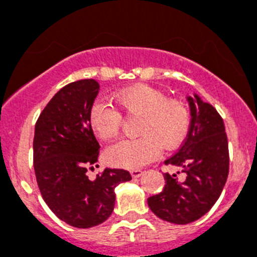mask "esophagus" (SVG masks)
I'll use <instances>...</instances> for the list:
<instances>
[{"label":"esophagus","mask_w":257,"mask_h":257,"mask_svg":"<svg viewBox=\"0 0 257 257\" xmlns=\"http://www.w3.org/2000/svg\"><path fill=\"white\" fill-rule=\"evenodd\" d=\"M130 174H131V176H133L134 179H136V178H140V176H142L143 171H142V170L136 169V170H131Z\"/></svg>","instance_id":"1"}]
</instances>
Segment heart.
Returning <instances> with one entry per match:
<instances>
[{
    "instance_id": "b5f03b06",
    "label": "heart",
    "mask_w": 257,
    "mask_h": 257,
    "mask_svg": "<svg viewBox=\"0 0 257 257\" xmlns=\"http://www.w3.org/2000/svg\"><path fill=\"white\" fill-rule=\"evenodd\" d=\"M115 101L127 117H139L138 139L115 143L105 152L110 165L136 170L158 158L162 147L172 151L180 147L190 130L192 113L184 101L167 97L148 85H134L115 95ZM90 126L97 138L112 140L119 134L122 115L114 106L96 101L90 110Z\"/></svg>"
}]
</instances>
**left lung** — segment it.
<instances>
[{"instance_id": "obj_1", "label": "left lung", "mask_w": 257, "mask_h": 257, "mask_svg": "<svg viewBox=\"0 0 257 257\" xmlns=\"http://www.w3.org/2000/svg\"><path fill=\"white\" fill-rule=\"evenodd\" d=\"M188 101L192 113L189 134L178 153L165 161V165L181 167L185 178L165 174L162 192L148 198L153 213L174 224H189L207 213L229 174L228 138L221 115L197 95Z\"/></svg>"}]
</instances>
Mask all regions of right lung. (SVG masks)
<instances>
[{
    "label": "right lung",
    "mask_w": 257,
    "mask_h": 257,
    "mask_svg": "<svg viewBox=\"0 0 257 257\" xmlns=\"http://www.w3.org/2000/svg\"><path fill=\"white\" fill-rule=\"evenodd\" d=\"M100 86L81 79L60 88L41 112L35 127L33 166L41 196L56 216L74 228H92L114 208V188L130 172L105 169L90 180L100 145L90 126V110Z\"/></svg>",
    "instance_id": "right-lung-1"
}]
</instances>
